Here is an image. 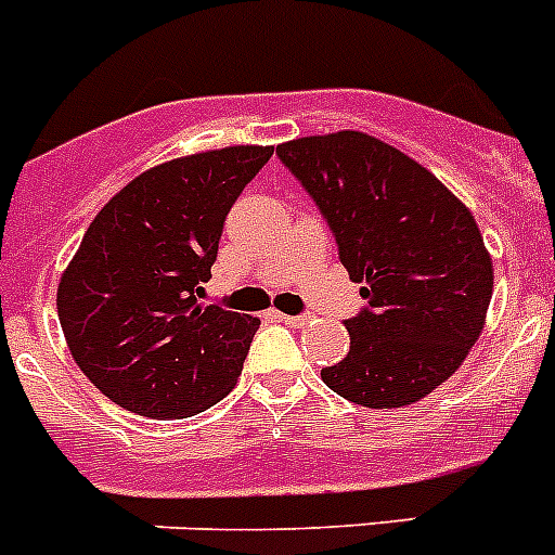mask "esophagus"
<instances>
[{"label": "esophagus", "instance_id": "esophagus-1", "mask_svg": "<svg viewBox=\"0 0 555 555\" xmlns=\"http://www.w3.org/2000/svg\"><path fill=\"white\" fill-rule=\"evenodd\" d=\"M274 320L283 322L288 327H302L308 322V317H288V313H274Z\"/></svg>", "mask_w": 555, "mask_h": 555}]
</instances>
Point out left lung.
<instances>
[{"instance_id":"obj_1","label":"left lung","mask_w":555,"mask_h":555,"mask_svg":"<svg viewBox=\"0 0 555 555\" xmlns=\"http://www.w3.org/2000/svg\"><path fill=\"white\" fill-rule=\"evenodd\" d=\"M320 205L366 308L345 322L350 352L327 389L366 409H400L442 386L478 341L494 269L473 214L425 166L366 132L278 146Z\"/></svg>"}]
</instances>
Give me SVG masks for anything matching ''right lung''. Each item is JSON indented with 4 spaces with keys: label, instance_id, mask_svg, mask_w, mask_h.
<instances>
[{
    "label": "right lung",
    "instance_id": "add662e5",
    "mask_svg": "<svg viewBox=\"0 0 555 555\" xmlns=\"http://www.w3.org/2000/svg\"><path fill=\"white\" fill-rule=\"evenodd\" d=\"M224 146L152 166L105 203L57 283V320L86 377L150 420L217 405L261 320L199 306L224 217L272 158Z\"/></svg>",
    "mask_w": 555,
    "mask_h": 555
}]
</instances>
